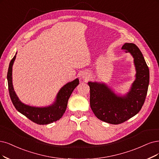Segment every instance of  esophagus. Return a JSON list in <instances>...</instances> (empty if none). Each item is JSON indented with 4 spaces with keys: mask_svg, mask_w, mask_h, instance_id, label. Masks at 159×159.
I'll list each match as a JSON object with an SVG mask.
<instances>
[{
    "mask_svg": "<svg viewBox=\"0 0 159 159\" xmlns=\"http://www.w3.org/2000/svg\"><path fill=\"white\" fill-rule=\"evenodd\" d=\"M82 77H83V78H84V77H86V76L84 75H82Z\"/></svg>",
    "mask_w": 159,
    "mask_h": 159,
    "instance_id": "34e87169",
    "label": "esophagus"
}]
</instances>
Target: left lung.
<instances>
[{"label":"left lung","mask_w":159,"mask_h":159,"mask_svg":"<svg viewBox=\"0 0 159 159\" xmlns=\"http://www.w3.org/2000/svg\"><path fill=\"white\" fill-rule=\"evenodd\" d=\"M122 49L130 53L136 67V80L124 96H119L105 84L89 82L90 103L98 119L112 125L124 122L139 113L145 102L149 83V70L142 53L133 43H125Z\"/></svg>","instance_id":"obj_1"}]
</instances>
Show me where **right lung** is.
Wrapping results in <instances>:
<instances>
[{
    "instance_id": "1",
    "label": "right lung",
    "mask_w": 159,
    "mask_h": 159,
    "mask_svg": "<svg viewBox=\"0 0 159 159\" xmlns=\"http://www.w3.org/2000/svg\"><path fill=\"white\" fill-rule=\"evenodd\" d=\"M16 57V55L11 60L7 73L10 97L15 108L29 120L38 125H48L60 120L66 112L69 97L74 89L79 84V79H76L73 81L64 85L57 93L55 102L50 106L45 107L29 106L21 102L14 90L12 85V66Z\"/></svg>"
}]
</instances>
